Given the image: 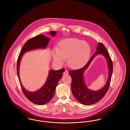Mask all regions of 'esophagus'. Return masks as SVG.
I'll use <instances>...</instances> for the list:
<instances>
[{
    "label": "esophagus",
    "mask_w": 130,
    "mask_h": 130,
    "mask_svg": "<svg viewBox=\"0 0 130 130\" xmlns=\"http://www.w3.org/2000/svg\"><path fill=\"white\" fill-rule=\"evenodd\" d=\"M63 74H65V75H66V74H69L68 71H67V70H65V72L63 73Z\"/></svg>",
    "instance_id": "1"
}]
</instances>
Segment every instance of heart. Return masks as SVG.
<instances>
[{"label": "heart", "mask_w": 130, "mask_h": 130, "mask_svg": "<svg viewBox=\"0 0 130 130\" xmlns=\"http://www.w3.org/2000/svg\"><path fill=\"white\" fill-rule=\"evenodd\" d=\"M91 53L90 46L86 42L78 39H67L62 41L58 48L53 52V58L57 64H61L68 57L69 65L78 68L85 65Z\"/></svg>", "instance_id": "heart-1"}]
</instances>
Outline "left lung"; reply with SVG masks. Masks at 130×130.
Instances as JSON below:
<instances>
[{
    "instance_id": "1",
    "label": "left lung",
    "mask_w": 130,
    "mask_h": 130,
    "mask_svg": "<svg viewBox=\"0 0 130 130\" xmlns=\"http://www.w3.org/2000/svg\"><path fill=\"white\" fill-rule=\"evenodd\" d=\"M96 49L97 51L83 68L69 71V74L71 75L72 78L71 90L73 94L76 99L83 105H92L99 102L104 97L110 85L113 71V65L111 58L108 51L103 44L99 42ZM99 54H103L107 60L109 68V76L105 87L100 90L94 91L89 90L87 88L84 82L83 74L94 57Z\"/></svg>"
}]
</instances>
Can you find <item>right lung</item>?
Instances as JSON below:
<instances>
[{
	"label": "right lung",
	"instance_id": "1",
	"mask_svg": "<svg viewBox=\"0 0 130 130\" xmlns=\"http://www.w3.org/2000/svg\"><path fill=\"white\" fill-rule=\"evenodd\" d=\"M49 34L53 36L56 35L55 31H51ZM50 38L42 35H38L28 40L23 45L20 51L17 61V74L22 91L25 96L31 102L37 105H44L52 99L55 92L58 81L62 78L64 69L59 70H50L46 83L40 90L35 92H30L22 86L19 75V66L20 59L25 52L38 48H45L49 41Z\"/></svg>",
	"mask_w": 130,
	"mask_h": 130
}]
</instances>
